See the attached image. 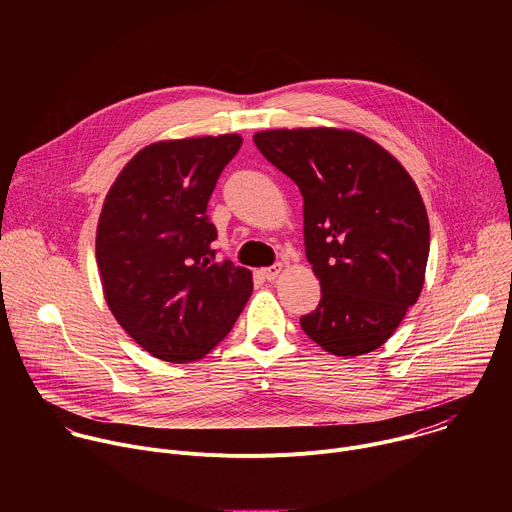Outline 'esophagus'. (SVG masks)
I'll return each instance as SVG.
<instances>
[{"label": "esophagus", "mask_w": 512, "mask_h": 512, "mask_svg": "<svg viewBox=\"0 0 512 512\" xmlns=\"http://www.w3.org/2000/svg\"><path fill=\"white\" fill-rule=\"evenodd\" d=\"M281 269H283V265H281V263H277V265H273V267H265V269H261V275H263L267 281H273V279L281 273Z\"/></svg>", "instance_id": "esophagus-1"}]
</instances>
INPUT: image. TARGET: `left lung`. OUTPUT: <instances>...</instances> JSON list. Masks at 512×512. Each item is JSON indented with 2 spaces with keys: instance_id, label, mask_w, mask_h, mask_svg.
Instances as JSON below:
<instances>
[{
  "instance_id": "left-lung-1",
  "label": "left lung",
  "mask_w": 512,
  "mask_h": 512,
  "mask_svg": "<svg viewBox=\"0 0 512 512\" xmlns=\"http://www.w3.org/2000/svg\"><path fill=\"white\" fill-rule=\"evenodd\" d=\"M253 141L304 196L306 257L322 287L304 332L336 356L377 350L425 279L429 221L413 178L348 129H267Z\"/></svg>"
}]
</instances>
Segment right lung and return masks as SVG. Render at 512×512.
Segmentation results:
<instances>
[{"instance_id":"1","label":"right lung","mask_w":512,"mask_h":512,"mask_svg":"<svg viewBox=\"0 0 512 512\" xmlns=\"http://www.w3.org/2000/svg\"><path fill=\"white\" fill-rule=\"evenodd\" d=\"M241 135L158 141L121 170L97 227L107 306L152 356L190 362L221 342L243 312L251 271L216 261L206 206Z\"/></svg>"}]
</instances>
